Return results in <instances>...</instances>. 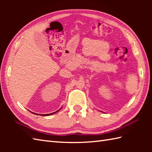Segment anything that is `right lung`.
<instances>
[{
	"mask_svg": "<svg viewBox=\"0 0 152 152\" xmlns=\"http://www.w3.org/2000/svg\"><path fill=\"white\" fill-rule=\"evenodd\" d=\"M61 109V108H60ZM59 109V110H60ZM59 110H58L57 111H56V112H53V113H51V114H42V115H43V116H47V115H52V114H54L55 113H56V112H57ZM31 112V111H30ZM31 113H33V114H36V115H38V114H36V113H34V112H31Z\"/></svg>",
	"mask_w": 152,
	"mask_h": 152,
	"instance_id": "right-lung-1",
	"label": "right lung"
}]
</instances>
